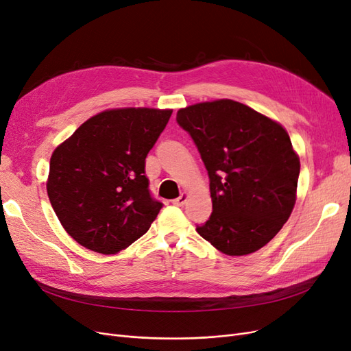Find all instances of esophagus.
<instances>
[{
    "label": "esophagus",
    "mask_w": 351,
    "mask_h": 351,
    "mask_svg": "<svg viewBox=\"0 0 351 351\" xmlns=\"http://www.w3.org/2000/svg\"><path fill=\"white\" fill-rule=\"evenodd\" d=\"M186 202H187V195H186V193H182L177 199L173 200V205H176V206H183V205L186 204Z\"/></svg>",
    "instance_id": "34e87169"
}]
</instances>
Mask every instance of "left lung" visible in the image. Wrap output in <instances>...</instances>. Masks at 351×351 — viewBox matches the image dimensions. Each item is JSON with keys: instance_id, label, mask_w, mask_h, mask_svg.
<instances>
[{"instance_id": "1", "label": "left lung", "mask_w": 351, "mask_h": 351, "mask_svg": "<svg viewBox=\"0 0 351 351\" xmlns=\"http://www.w3.org/2000/svg\"><path fill=\"white\" fill-rule=\"evenodd\" d=\"M209 176L212 214L196 226L219 252L243 256L269 243L291 215L300 161L282 125L231 99L178 110Z\"/></svg>"}]
</instances>
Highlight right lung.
Wrapping results in <instances>:
<instances>
[{"instance_id":"1","label":"right lung","mask_w":351,"mask_h":351,"mask_svg":"<svg viewBox=\"0 0 351 351\" xmlns=\"http://www.w3.org/2000/svg\"><path fill=\"white\" fill-rule=\"evenodd\" d=\"M171 114L104 111L52 154L48 197L61 226L83 247L114 254L149 230L162 204L151 195L145 159Z\"/></svg>"}]
</instances>
